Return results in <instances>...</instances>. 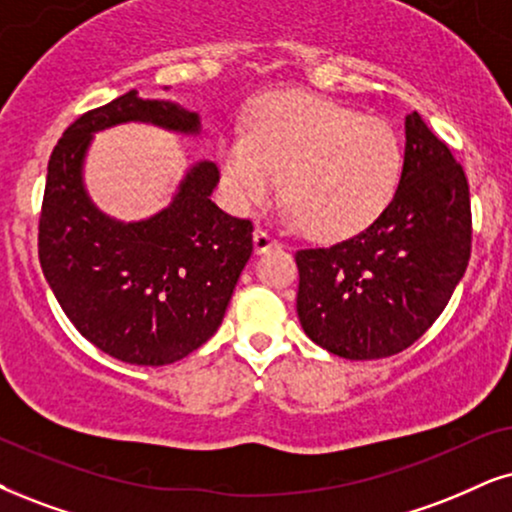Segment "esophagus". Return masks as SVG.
Segmentation results:
<instances>
[{"label":"esophagus","instance_id":"34e87169","mask_svg":"<svg viewBox=\"0 0 512 512\" xmlns=\"http://www.w3.org/2000/svg\"><path fill=\"white\" fill-rule=\"evenodd\" d=\"M252 241H255V252H267L278 245L276 238L271 236L267 229H257L255 236H252Z\"/></svg>","mask_w":512,"mask_h":512}]
</instances>
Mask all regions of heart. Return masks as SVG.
Masks as SVG:
<instances>
[{
	"label": "heart",
	"instance_id": "1",
	"mask_svg": "<svg viewBox=\"0 0 512 512\" xmlns=\"http://www.w3.org/2000/svg\"><path fill=\"white\" fill-rule=\"evenodd\" d=\"M226 193L238 210L267 205L281 189L304 231L349 238L383 215L397 191L401 144L390 122L312 94L271 96L245 134L219 141Z\"/></svg>",
	"mask_w": 512,
	"mask_h": 512
}]
</instances>
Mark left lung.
Here are the masks:
<instances>
[{"instance_id":"8db88e82","label":"left lung","mask_w":512,"mask_h":512,"mask_svg":"<svg viewBox=\"0 0 512 512\" xmlns=\"http://www.w3.org/2000/svg\"><path fill=\"white\" fill-rule=\"evenodd\" d=\"M470 245L468 177L413 111L404 170L383 215L347 241L295 252L304 333L352 361L404 352L449 304Z\"/></svg>"}]
</instances>
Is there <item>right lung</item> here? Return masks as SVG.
Wrapping results in <instances>:
<instances>
[{
  "mask_svg": "<svg viewBox=\"0 0 512 512\" xmlns=\"http://www.w3.org/2000/svg\"><path fill=\"white\" fill-rule=\"evenodd\" d=\"M151 122L198 134V113L127 92L80 115L54 146L40 215V264L58 304L101 352L165 366L208 342L252 255V222L210 200L215 163H196L172 203L141 222L103 215L82 184L92 134Z\"/></svg>",
  "mask_w": 512,
  "mask_h": 512,
  "instance_id": "1",
  "label": "right lung"
}]
</instances>
